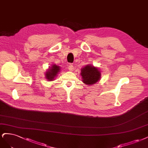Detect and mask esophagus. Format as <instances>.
I'll return each instance as SVG.
<instances>
[{
	"mask_svg": "<svg viewBox=\"0 0 148 148\" xmlns=\"http://www.w3.org/2000/svg\"><path fill=\"white\" fill-rule=\"evenodd\" d=\"M68 69H69V70L70 71H73V69H74V66H73V65L71 64H69V66H68Z\"/></svg>",
	"mask_w": 148,
	"mask_h": 148,
	"instance_id": "esophagus-1",
	"label": "esophagus"
}]
</instances>
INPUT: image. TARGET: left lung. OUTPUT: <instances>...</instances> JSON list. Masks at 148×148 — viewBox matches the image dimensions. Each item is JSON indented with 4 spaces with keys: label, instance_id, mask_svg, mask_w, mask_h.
Segmentation results:
<instances>
[{
    "label": "left lung",
    "instance_id": "8db88e82",
    "mask_svg": "<svg viewBox=\"0 0 148 148\" xmlns=\"http://www.w3.org/2000/svg\"><path fill=\"white\" fill-rule=\"evenodd\" d=\"M82 81L87 85L95 84L99 80L101 73L97 68L92 66H86L81 70Z\"/></svg>",
    "mask_w": 148,
    "mask_h": 148
}]
</instances>
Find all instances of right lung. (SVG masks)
<instances>
[{
  "mask_svg": "<svg viewBox=\"0 0 148 148\" xmlns=\"http://www.w3.org/2000/svg\"><path fill=\"white\" fill-rule=\"evenodd\" d=\"M60 71V67L58 66H57L56 64L53 65L52 67L49 69L47 72L45 74V77L46 79H48L49 80H53L57 75V74Z\"/></svg>",
  "mask_w": 148,
  "mask_h": 148,
  "instance_id": "1",
  "label": "right lung"
}]
</instances>
